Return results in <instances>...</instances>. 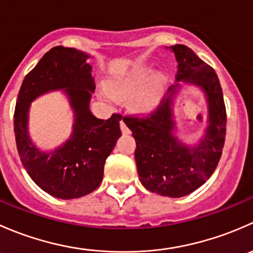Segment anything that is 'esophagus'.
Segmentation results:
<instances>
[{
	"label": "esophagus",
	"instance_id": "esophagus-1",
	"mask_svg": "<svg viewBox=\"0 0 253 253\" xmlns=\"http://www.w3.org/2000/svg\"><path fill=\"white\" fill-rule=\"evenodd\" d=\"M120 128H121L122 133H129V129H128V127L126 126V124H125V121H124V120H121V121H120Z\"/></svg>",
	"mask_w": 253,
	"mask_h": 253
}]
</instances>
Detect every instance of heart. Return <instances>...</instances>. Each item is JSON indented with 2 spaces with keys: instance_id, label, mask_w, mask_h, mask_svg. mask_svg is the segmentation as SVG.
Segmentation results:
<instances>
[{
  "instance_id": "heart-1",
  "label": "heart",
  "mask_w": 253,
  "mask_h": 253,
  "mask_svg": "<svg viewBox=\"0 0 253 253\" xmlns=\"http://www.w3.org/2000/svg\"><path fill=\"white\" fill-rule=\"evenodd\" d=\"M165 85L162 73L153 75L149 66H137L124 75L111 78L106 86L117 99H128V106L136 112H148L157 106ZM103 100L110 101V96L101 91Z\"/></svg>"
}]
</instances>
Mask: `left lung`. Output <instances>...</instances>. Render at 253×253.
I'll return each mask as SVG.
<instances>
[{"label": "left lung", "mask_w": 253, "mask_h": 253, "mask_svg": "<svg viewBox=\"0 0 253 253\" xmlns=\"http://www.w3.org/2000/svg\"><path fill=\"white\" fill-rule=\"evenodd\" d=\"M177 62L172 84L157 110L145 117H125L136 139L137 171L150 192L178 198L206 183L218 165L226 133V112L216 73L185 45L167 47ZM183 86L202 91L207 105L206 128L195 143L178 136L174 116L175 99Z\"/></svg>", "instance_id": "8db88e82"}]
</instances>
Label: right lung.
<instances>
[{
	"mask_svg": "<svg viewBox=\"0 0 253 253\" xmlns=\"http://www.w3.org/2000/svg\"><path fill=\"white\" fill-rule=\"evenodd\" d=\"M90 55L56 46L47 51L23 81L14 111V134L20 160L42 191L60 200H73L100 185L104 165L121 137V115L100 120L90 111L95 82ZM64 91L74 112L71 136L53 150L44 151L30 138L31 103L51 91Z\"/></svg>",
	"mask_w": 253,
	"mask_h": 253,
	"instance_id": "obj_1",
	"label": "right lung"
}]
</instances>
